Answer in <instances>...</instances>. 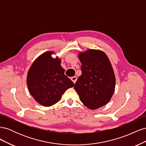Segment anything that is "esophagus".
Listing matches in <instances>:
<instances>
[{
    "instance_id": "obj_1",
    "label": "esophagus",
    "mask_w": 146,
    "mask_h": 146,
    "mask_svg": "<svg viewBox=\"0 0 146 146\" xmlns=\"http://www.w3.org/2000/svg\"><path fill=\"white\" fill-rule=\"evenodd\" d=\"M77 80V77H76V76L71 77V80L74 82V83H76Z\"/></svg>"
}]
</instances>
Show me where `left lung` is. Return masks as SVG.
I'll return each mask as SVG.
<instances>
[{
  "label": "left lung",
  "mask_w": 146,
  "mask_h": 146,
  "mask_svg": "<svg viewBox=\"0 0 146 146\" xmlns=\"http://www.w3.org/2000/svg\"><path fill=\"white\" fill-rule=\"evenodd\" d=\"M78 56L82 75L74 89L87 108L96 110L108 103L113 95L116 83L113 69L102 51L89 49Z\"/></svg>",
  "instance_id": "obj_1"
}]
</instances>
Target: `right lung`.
I'll return each instance as SVG.
<instances>
[{
    "label": "right lung",
    "instance_id": "right-lung-1",
    "mask_svg": "<svg viewBox=\"0 0 146 146\" xmlns=\"http://www.w3.org/2000/svg\"><path fill=\"white\" fill-rule=\"evenodd\" d=\"M52 54L53 52H47L39 56L27 74V84L30 94L44 107L58 102L64 92L74 85L64 75L61 60L52 58Z\"/></svg>",
    "mask_w": 146,
    "mask_h": 146
}]
</instances>
